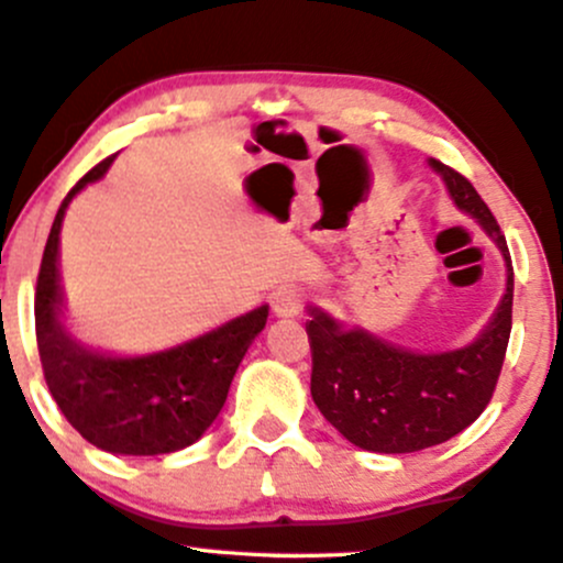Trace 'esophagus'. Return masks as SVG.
<instances>
[{
	"mask_svg": "<svg viewBox=\"0 0 563 563\" xmlns=\"http://www.w3.org/2000/svg\"><path fill=\"white\" fill-rule=\"evenodd\" d=\"M306 296L298 288H283L277 290L275 301H273V311L277 317H296L298 311L303 309Z\"/></svg>",
	"mask_w": 563,
	"mask_h": 563,
	"instance_id": "34e87169",
	"label": "esophagus"
}]
</instances>
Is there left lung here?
Wrapping results in <instances>:
<instances>
[{
    "label": "left lung",
    "mask_w": 563,
    "mask_h": 563,
    "mask_svg": "<svg viewBox=\"0 0 563 563\" xmlns=\"http://www.w3.org/2000/svg\"><path fill=\"white\" fill-rule=\"evenodd\" d=\"M457 208L499 244L507 262V294L475 343L446 353H410L364 330H343L324 311L309 309L311 397L334 429L368 452L405 454L457 437L486 410L499 382L511 332L515 269L494 212L460 170L431 161Z\"/></svg>",
    "instance_id": "1"
}]
</instances>
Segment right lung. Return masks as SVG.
<instances>
[{
  "label": "right lung",
  "mask_w": 563,
  "mask_h": 563,
  "mask_svg": "<svg viewBox=\"0 0 563 563\" xmlns=\"http://www.w3.org/2000/svg\"><path fill=\"white\" fill-rule=\"evenodd\" d=\"M113 155L64 197L35 283V340L48 393L82 439L113 454H168L195 444L223 408L246 347L267 322V306L145 355L90 351L62 324L59 231L69 199L101 179Z\"/></svg>",
  "instance_id": "add662e5"
}]
</instances>
